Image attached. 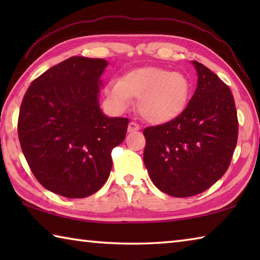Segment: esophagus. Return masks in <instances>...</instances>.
Segmentation results:
<instances>
[{"label":"esophagus","mask_w":260,"mask_h":260,"mask_svg":"<svg viewBox=\"0 0 260 260\" xmlns=\"http://www.w3.org/2000/svg\"><path fill=\"white\" fill-rule=\"evenodd\" d=\"M140 129V126L134 121H131L128 124V132H136Z\"/></svg>","instance_id":"esophagus-1"}]
</instances>
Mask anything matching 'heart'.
<instances>
[{
  "label": "heart",
  "instance_id": "1",
  "mask_svg": "<svg viewBox=\"0 0 260 260\" xmlns=\"http://www.w3.org/2000/svg\"><path fill=\"white\" fill-rule=\"evenodd\" d=\"M190 82L181 72L156 67L139 68L125 73L119 81L109 82L108 101L116 111H124L138 99V111L151 124H166L186 110Z\"/></svg>",
  "mask_w": 260,
  "mask_h": 260
}]
</instances>
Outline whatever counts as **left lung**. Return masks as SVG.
Masks as SVG:
<instances>
[{"label":"left lung","mask_w":260,"mask_h":260,"mask_svg":"<svg viewBox=\"0 0 260 260\" xmlns=\"http://www.w3.org/2000/svg\"><path fill=\"white\" fill-rule=\"evenodd\" d=\"M197 87L187 108L166 124L143 131V160L153 184L170 196L189 197L222 177L234 153L239 121L225 82L192 60Z\"/></svg>","instance_id":"1"}]
</instances>
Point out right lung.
Here are the masks:
<instances>
[{"instance_id":"add662e5","label":"right lung","mask_w":260,"mask_h":260,"mask_svg":"<svg viewBox=\"0 0 260 260\" xmlns=\"http://www.w3.org/2000/svg\"><path fill=\"white\" fill-rule=\"evenodd\" d=\"M102 58L73 56L30 83L20 105L18 136L35 178L68 199L90 196L107 182L111 151L124 141L127 118L100 108Z\"/></svg>"}]
</instances>
